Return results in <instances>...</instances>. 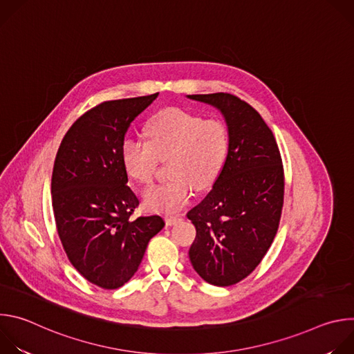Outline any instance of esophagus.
Masks as SVG:
<instances>
[{
  "instance_id": "1",
  "label": "esophagus",
  "mask_w": 354,
  "mask_h": 354,
  "mask_svg": "<svg viewBox=\"0 0 354 354\" xmlns=\"http://www.w3.org/2000/svg\"><path fill=\"white\" fill-rule=\"evenodd\" d=\"M180 220H182L180 216H167V217H165V221H167L168 225H175V224H178Z\"/></svg>"
}]
</instances>
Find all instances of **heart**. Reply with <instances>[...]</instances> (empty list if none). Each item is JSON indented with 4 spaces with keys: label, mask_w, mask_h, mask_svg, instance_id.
<instances>
[{
    "label": "heart",
    "mask_w": 354,
    "mask_h": 354,
    "mask_svg": "<svg viewBox=\"0 0 354 354\" xmlns=\"http://www.w3.org/2000/svg\"><path fill=\"white\" fill-rule=\"evenodd\" d=\"M147 142L127 140L122 161L130 178L141 185L154 180L158 160L168 161L167 182L144 192V203L156 212L174 213L187 203L193 187L205 190L221 175L228 153L230 131L220 119H205L179 108H168L145 126Z\"/></svg>",
    "instance_id": "b5f03b06"
}]
</instances>
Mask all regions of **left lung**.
Wrapping results in <instances>:
<instances>
[{"instance_id": "left-lung-1", "label": "left lung", "mask_w": 354, "mask_h": 354, "mask_svg": "<svg viewBox=\"0 0 354 354\" xmlns=\"http://www.w3.org/2000/svg\"><path fill=\"white\" fill-rule=\"evenodd\" d=\"M186 97L220 111L230 131L225 167L187 218L196 227L189 259L213 286H231L255 270L279 228L284 174L272 130L239 97L218 92Z\"/></svg>"}]
</instances>
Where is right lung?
Listing matches in <instances>:
<instances>
[{
  "instance_id": "obj_1",
  "label": "right lung",
  "mask_w": 354,
  "mask_h": 354,
  "mask_svg": "<svg viewBox=\"0 0 354 354\" xmlns=\"http://www.w3.org/2000/svg\"><path fill=\"white\" fill-rule=\"evenodd\" d=\"M158 92L109 100L82 115L66 133L52 175V205L71 265L89 283L115 290L137 272L162 217L131 220L138 198L122 161L131 122Z\"/></svg>"
}]
</instances>
